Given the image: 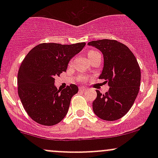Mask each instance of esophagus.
I'll use <instances>...</instances> for the list:
<instances>
[{"mask_svg": "<svg viewBox=\"0 0 158 158\" xmlns=\"http://www.w3.org/2000/svg\"><path fill=\"white\" fill-rule=\"evenodd\" d=\"M85 89H86V88H85V87H83V86H80V87H79V90H80V91H84V90H85Z\"/></svg>", "mask_w": 158, "mask_h": 158, "instance_id": "esophagus-1", "label": "esophagus"}]
</instances>
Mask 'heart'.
I'll use <instances>...</instances> for the list:
<instances>
[{
  "mask_svg": "<svg viewBox=\"0 0 158 158\" xmlns=\"http://www.w3.org/2000/svg\"><path fill=\"white\" fill-rule=\"evenodd\" d=\"M96 52H96V51H93V50L89 51V52H88V57L89 58V57H91V56H93L94 54H95V53H96ZM85 79H86V78L84 77V76H82V77L80 78V80L81 81H84Z\"/></svg>",
  "mask_w": 158,
  "mask_h": 158,
  "instance_id": "heart-1",
  "label": "heart"
}]
</instances>
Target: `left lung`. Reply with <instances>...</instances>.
I'll use <instances>...</instances> for the list:
<instances>
[{
	"label": "left lung",
	"mask_w": 158,
	"mask_h": 158,
	"mask_svg": "<svg viewBox=\"0 0 158 158\" xmlns=\"http://www.w3.org/2000/svg\"><path fill=\"white\" fill-rule=\"evenodd\" d=\"M88 45L103 54L104 64L99 79H106L109 86L105 94L96 90L93 111L103 120H118L130 110L139 92V65L133 52L118 41L99 40L89 42Z\"/></svg>",
	"instance_id": "8db88e82"
}]
</instances>
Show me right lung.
<instances>
[{"label": "right lung", "mask_w": 158, "mask_h": 158, "mask_svg": "<svg viewBox=\"0 0 158 158\" xmlns=\"http://www.w3.org/2000/svg\"><path fill=\"white\" fill-rule=\"evenodd\" d=\"M85 46V43L41 44L26 56L17 76L18 95L25 111L33 121L52 126L66 115L72 97L79 88L71 84L58 90L54 78L66 71L70 60Z\"/></svg>", "instance_id": "obj_1"}]
</instances>
